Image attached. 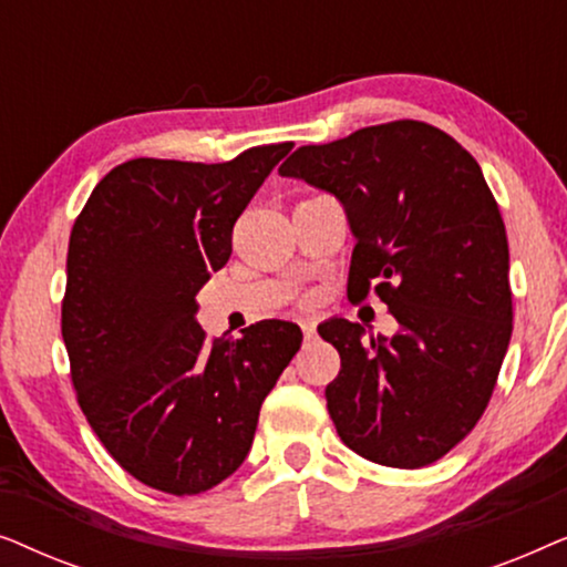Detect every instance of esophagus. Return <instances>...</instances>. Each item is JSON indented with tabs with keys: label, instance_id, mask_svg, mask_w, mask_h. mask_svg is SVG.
Segmentation results:
<instances>
[{
	"label": "esophagus",
	"instance_id": "esophagus-1",
	"mask_svg": "<svg viewBox=\"0 0 567 567\" xmlns=\"http://www.w3.org/2000/svg\"><path fill=\"white\" fill-rule=\"evenodd\" d=\"M301 332H305V340H307V343H309V340H315V336H317L315 322H301Z\"/></svg>",
	"mask_w": 567,
	"mask_h": 567
}]
</instances>
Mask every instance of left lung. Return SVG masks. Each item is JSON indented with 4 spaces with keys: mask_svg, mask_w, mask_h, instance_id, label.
<instances>
[{
    "mask_svg": "<svg viewBox=\"0 0 567 567\" xmlns=\"http://www.w3.org/2000/svg\"><path fill=\"white\" fill-rule=\"evenodd\" d=\"M278 175L336 196L355 239L348 297L371 286L398 332L369 336L332 317L320 336L340 374L324 390L348 449L384 467L436 462L485 413L511 307L508 239L475 157L421 121L299 146Z\"/></svg>",
    "mask_w": 567,
    "mask_h": 567,
    "instance_id": "left-lung-1",
    "label": "left lung"
}]
</instances>
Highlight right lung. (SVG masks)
Returning a JSON list of instances; mask_svg holds the SVG:
<instances>
[{"mask_svg":"<svg viewBox=\"0 0 567 567\" xmlns=\"http://www.w3.org/2000/svg\"><path fill=\"white\" fill-rule=\"evenodd\" d=\"M291 142L221 165L138 157L113 167L76 216L61 336L92 431L138 483L196 495L252 446L262 400L301 346L262 320L206 340L200 291L227 266L231 229Z\"/></svg>","mask_w":567,"mask_h":567,"instance_id":"obj_1","label":"right lung"}]
</instances>
